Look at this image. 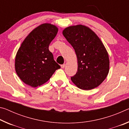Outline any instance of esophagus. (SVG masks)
I'll return each instance as SVG.
<instances>
[{"instance_id": "34e87169", "label": "esophagus", "mask_w": 129, "mask_h": 129, "mask_svg": "<svg viewBox=\"0 0 129 129\" xmlns=\"http://www.w3.org/2000/svg\"><path fill=\"white\" fill-rule=\"evenodd\" d=\"M65 64H62V65H61V68H64L65 67Z\"/></svg>"}]
</instances>
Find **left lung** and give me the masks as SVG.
I'll use <instances>...</instances> for the list:
<instances>
[{"instance_id": "obj_1", "label": "left lung", "mask_w": 129, "mask_h": 129, "mask_svg": "<svg viewBox=\"0 0 129 129\" xmlns=\"http://www.w3.org/2000/svg\"><path fill=\"white\" fill-rule=\"evenodd\" d=\"M62 34L75 49L77 72L72 81L82 90L97 88L105 80L109 72V57L104 44L94 32L84 25L69 26Z\"/></svg>"}]
</instances>
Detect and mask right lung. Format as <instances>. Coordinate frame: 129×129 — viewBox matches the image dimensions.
Here are the masks:
<instances>
[{
  "mask_svg": "<svg viewBox=\"0 0 129 129\" xmlns=\"http://www.w3.org/2000/svg\"><path fill=\"white\" fill-rule=\"evenodd\" d=\"M58 28L50 23L39 25L28 35L17 51L15 68L20 79L33 88L45 84L60 66L53 59L49 45Z\"/></svg>",
  "mask_w": 129,
  "mask_h": 129,
  "instance_id": "add662e5",
  "label": "right lung"
}]
</instances>
